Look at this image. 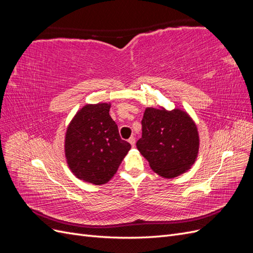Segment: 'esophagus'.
Returning <instances> with one entry per match:
<instances>
[{
	"instance_id": "1",
	"label": "esophagus",
	"mask_w": 253,
	"mask_h": 253,
	"mask_svg": "<svg viewBox=\"0 0 253 253\" xmlns=\"http://www.w3.org/2000/svg\"><path fill=\"white\" fill-rule=\"evenodd\" d=\"M128 142L131 143L132 147H134V145H135V138H134L133 136H132V137H129V138H128Z\"/></svg>"
}]
</instances>
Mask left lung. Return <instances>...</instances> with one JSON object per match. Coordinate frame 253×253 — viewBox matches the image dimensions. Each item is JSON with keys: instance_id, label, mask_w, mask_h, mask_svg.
<instances>
[{"instance_id": "1", "label": "left lung", "mask_w": 253, "mask_h": 253, "mask_svg": "<svg viewBox=\"0 0 253 253\" xmlns=\"http://www.w3.org/2000/svg\"><path fill=\"white\" fill-rule=\"evenodd\" d=\"M142 136L137 149L152 170L165 178H174L193 166L200 149L195 122L179 109L147 108L141 120Z\"/></svg>"}]
</instances>
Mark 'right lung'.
<instances>
[{
  "label": "right lung",
  "mask_w": 253,
  "mask_h": 253,
  "mask_svg": "<svg viewBox=\"0 0 253 253\" xmlns=\"http://www.w3.org/2000/svg\"><path fill=\"white\" fill-rule=\"evenodd\" d=\"M110 109L111 103L84 105L66 129L67 165L76 177L94 185L108 182L131 149L120 138Z\"/></svg>",
  "instance_id": "obj_1"
}]
</instances>
